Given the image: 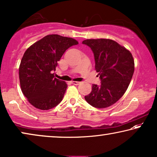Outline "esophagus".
I'll return each instance as SVG.
<instances>
[{"label": "esophagus", "instance_id": "esophagus-1", "mask_svg": "<svg viewBox=\"0 0 157 157\" xmlns=\"http://www.w3.org/2000/svg\"><path fill=\"white\" fill-rule=\"evenodd\" d=\"M71 83L72 84V85H78L80 84V82H77V81H72Z\"/></svg>", "mask_w": 157, "mask_h": 157}]
</instances>
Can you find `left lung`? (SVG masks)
<instances>
[{
  "label": "left lung",
  "mask_w": 157,
  "mask_h": 157,
  "mask_svg": "<svg viewBox=\"0 0 157 157\" xmlns=\"http://www.w3.org/2000/svg\"><path fill=\"white\" fill-rule=\"evenodd\" d=\"M82 44L91 48L101 85H92L85 100L92 107L102 109L117 102L132 80L134 62L131 52L109 39H87Z\"/></svg>",
  "instance_id": "8db88e82"
}]
</instances>
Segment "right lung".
<instances>
[{"instance_id":"obj_1","label":"right lung","mask_w":157,"mask_h":157,"mask_svg":"<svg viewBox=\"0 0 157 157\" xmlns=\"http://www.w3.org/2000/svg\"><path fill=\"white\" fill-rule=\"evenodd\" d=\"M78 44L71 37L48 35L25 52L19 67L20 83L23 94L35 107L50 109L63 100L67 85L55 78L53 72L66 50Z\"/></svg>"}]
</instances>
